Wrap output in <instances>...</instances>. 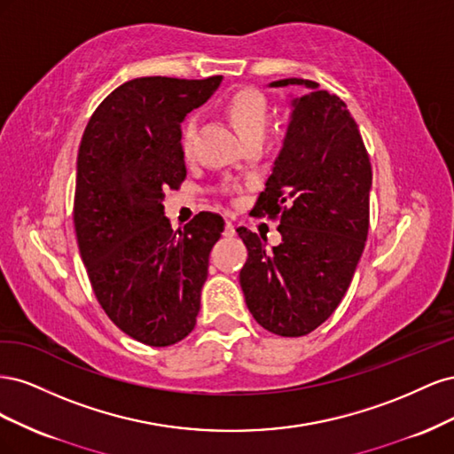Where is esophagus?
Masks as SVG:
<instances>
[{"label": "esophagus", "instance_id": "1", "mask_svg": "<svg viewBox=\"0 0 454 454\" xmlns=\"http://www.w3.org/2000/svg\"><path fill=\"white\" fill-rule=\"evenodd\" d=\"M223 235H225V237H235V225H232L231 222H225Z\"/></svg>", "mask_w": 454, "mask_h": 454}]
</instances>
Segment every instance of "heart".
I'll list each match as a JSON object with an SVG mask.
<instances>
[{
	"label": "heart",
	"instance_id": "obj_1",
	"mask_svg": "<svg viewBox=\"0 0 454 454\" xmlns=\"http://www.w3.org/2000/svg\"><path fill=\"white\" fill-rule=\"evenodd\" d=\"M227 112L235 122L237 130L240 132L242 138H248L252 134H263L269 122V102L265 94L254 89L246 87L240 89L231 96L227 104ZM195 132H197V117L191 115L182 130V147L185 153H191L195 142Z\"/></svg>",
	"mask_w": 454,
	"mask_h": 454
}]
</instances>
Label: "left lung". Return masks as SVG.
Instances as JSON below:
<instances>
[{
    "label": "left lung",
    "mask_w": 454,
    "mask_h": 454,
    "mask_svg": "<svg viewBox=\"0 0 454 454\" xmlns=\"http://www.w3.org/2000/svg\"><path fill=\"white\" fill-rule=\"evenodd\" d=\"M307 87L292 100L290 125L272 174L254 206L280 219L272 250L246 227L240 286L252 316L274 335L314 332L339 307L358 267L369 231L371 162L358 125L339 96L309 79L270 87Z\"/></svg>",
    "instance_id": "1"
}]
</instances>
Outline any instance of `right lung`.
Here are the masks:
<instances>
[{
  "mask_svg": "<svg viewBox=\"0 0 454 454\" xmlns=\"http://www.w3.org/2000/svg\"><path fill=\"white\" fill-rule=\"evenodd\" d=\"M138 77L96 107L77 155L74 223L96 299L121 332L170 347L197 324L222 215L200 212L172 231L164 191L187 176L182 121L222 83Z\"/></svg>",
  "mask_w": 454,
  "mask_h": 454,
  "instance_id": "1",
  "label": "right lung"
}]
</instances>
